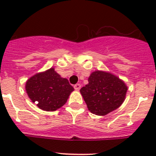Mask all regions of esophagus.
Masks as SVG:
<instances>
[{"mask_svg":"<svg viewBox=\"0 0 156 156\" xmlns=\"http://www.w3.org/2000/svg\"><path fill=\"white\" fill-rule=\"evenodd\" d=\"M74 87V89H75L76 90H79L81 88V85L79 84V83H77V84H75V85H74V87Z\"/></svg>","mask_w":156,"mask_h":156,"instance_id":"esophagus-1","label":"esophagus"}]
</instances>
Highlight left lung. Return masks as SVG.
Returning <instances> with one entry per match:
<instances>
[{
	"label": "left lung",
	"mask_w": 156,
	"mask_h": 156,
	"mask_svg": "<svg viewBox=\"0 0 156 156\" xmlns=\"http://www.w3.org/2000/svg\"><path fill=\"white\" fill-rule=\"evenodd\" d=\"M128 87L123 80L110 72L95 70L88 78V84L80 93L88 110L98 116H105L123 104Z\"/></svg>",
	"instance_id": "left-lung-1"
}]
</instances>
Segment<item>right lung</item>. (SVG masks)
Returning <instances> with one entry per match:
<instances>
[{"instance_id": "obj_1", "label": "right lung", "mask_w": 156, "mask_h": 156, "mask_svg": "<svg viewBox=\"0 0 156 156\" xmlns=\"http://www.w3.org/2000/svg\"><path fill=\"white\" fill-rule=\"evenodd\" d=\"M25 88L31 102L47 112L56 111L61 108L74 90L68 79L61 78L54 68L30 77L26 82Z\"/></svg>"}]
</instances>
